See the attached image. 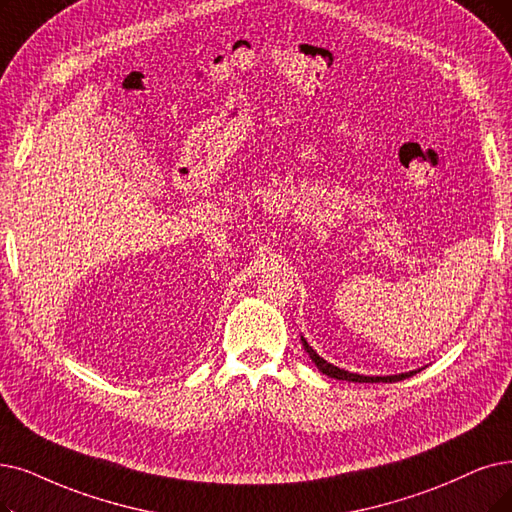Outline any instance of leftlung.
I'll list each match as a JSON object with an SVG mask.
<instances>
[{"mask_svg": "<svg viewBox=\"0 0 512 512\" xmlns=\"http://www.w3.org/2000/svg\"><path fill=\"white\" fill-rule=\"evenodd\" d=\"M302 346H304V351L309 353V357L315 361V365L319 367V372H323L325 376H330V378H336V380H349V382H399V380H405V378H410V376L416 374V372H407V374H399V376H359V374L344 372V370H340V367L327 363L323 357H319L311 349L309 342H306L304 338H302Z\"/></svg>", "mask_w": 512, "mask_h": 512, "instance_id": "left-lung-1", "label": "left lung"}]
</instances>
